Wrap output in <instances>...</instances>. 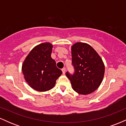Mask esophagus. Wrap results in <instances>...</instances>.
Returning <instances> with one entry per match:
<instances>
[{
	"mask_svg": "<svg viewBox=\"0 0 126 126\" xmlns=\"http://www.w3.org/2000/svg\"><path fill=\"white\" fill-rule=\"evenodd\" d=\"M62 72H63V74H64L65 72H66V68L63 67V69H62Z\"/></svg>",
	"mask_w": 126,
	"mask_h": 126,
	"instance_id": "1",
	"label": "esophagus"
}]
</instances>
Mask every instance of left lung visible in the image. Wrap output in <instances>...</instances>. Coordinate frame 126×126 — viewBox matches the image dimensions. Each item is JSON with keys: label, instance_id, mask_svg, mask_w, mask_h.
<instances>
[{"label": "left lung", "instance_id": "left-lung-1", "mask_svg": "<svg viewBox=\"0 0 126 126\" xmlns=\"http://www.w3.org/2000/svg\"><path fill=\"white\" fill-rule=\"evenodd\" d=\"M73 74L67 72L72 88L79 94L87 95L96 90L102 81L105 66L102 59L90 45L76 43L72 47Z\"/></svg>", "mask_w": 126, "mask_h": 126}]
</instances>
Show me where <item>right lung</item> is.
<instances>
[{"label": "right lung", "mask_w": 126, "mask_h": 126, "mask_svg": "<svg viewBox=\"0 0 126 126\" xmlns=\"http://www.w3.org/2000/svg\"><path fill=\"white\" fill-rule=\"evenodd\" d=\"M52 48L53 45L50 43L35 46L27 56L22 66L26 82L37 91L45 92L52 89L62 73L51 57Z\"/></svg>", "instance_id": "obj_1"}]
</instances>
